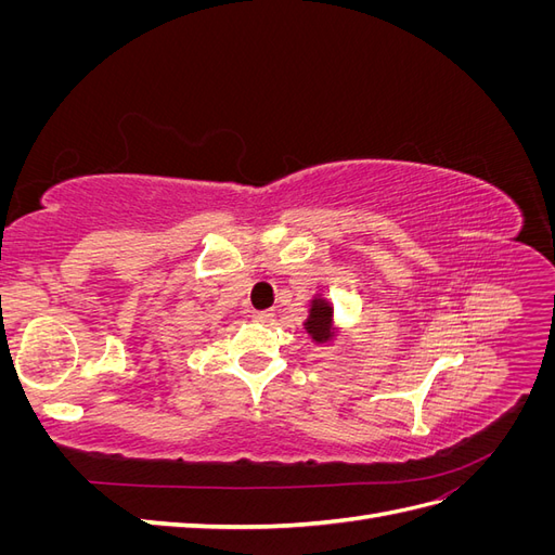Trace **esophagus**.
I'll return each mask as SVG.
<instances>
[{
  "label": "esophagus",
  "instance_id": "1",
  "mask_svg": "<svg viewBox=\"0 0 555 555\" xmlns=\"http://www.w3.org/2000/svg\"><path fill=\"white\" fill-rule=\"evenodd\" d=\"M251 322H257V324H268L273 319V312L271 310H251Z\"/></svg>",
  "mask_w": 555,
  "mask_h": 555
}]
</instances>
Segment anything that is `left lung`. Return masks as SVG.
Here are the masks:
<instances>
[{"mask_svg": "<svg viewBox=\"0 0 555 555\" xmlns=\"http://www.w3.org/2000/svg\"><path fill=\"white\" fill-rule=\"evenodd\" d=\"M331 306L324 304V300H317L312 306V314L308 319V333H312V338L317 343H326L328 340V328H331Z\"/></svg>", "mask_w": 555, "mask_h": 555, "instance_id": "obj_1", "label": "left lung"}]
</instances>
